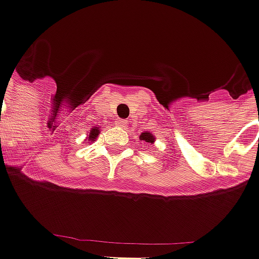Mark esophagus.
Segmentation results:
<instances>
[{"mask_svg": "<svg viewBox=\"0 0 259 259\" xmlns=\"http://www.w3.org/2000/svg\"><path fill=\"white\" fill-rule=\"evenodd\" d=\"M116 124L118 127H121V128H126L127 127V121H124V119H118V121H116Z\"/></svg>", "mask_w": 259, "mask_h": 259, "instance_id": "obj_1", "label": "esophagus"}]
</instances>
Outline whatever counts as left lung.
<instances>
[{"mask_svg": "<svg viewBox=\"0 0 259 259\" xmlns=\"http://www.w3.org/2000/svg\"><path fill=\"white\" fill-rule=\"evenodd\" d=\"M140 140L145 141V142H148V143H150V145H151V143L155 142V141H156V137H155V136H153L152 133H151V132H147V131H146V132H142V133H141Z\"/></svg>", "mask_w": 259, "mask_h": 259, "instance_id": "8db88e82", "label": "left lung"}]
</instances>
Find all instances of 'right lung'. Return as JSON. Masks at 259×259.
<instances>
[{
  "label": "right lung",
  "instance_id": "right-lung-1",
  "mask_svg": "<svg viewBox=\"0 0 259 259\" xmlns=\"http://www.w3.org/2000/svg\"><path fill=\"white\" fill-rule=\"evenodd\" d=\"M99 133H101V131H99V127H93V128L89 131L88 137L85 138L87 142H93V141H96V138L98 137Z\"/></svg>",
  "mask_w": 259,
  "mask_h": 259
}]
</instances>
